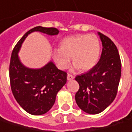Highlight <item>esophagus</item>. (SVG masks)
Here are the masks:
<instances>
[{
	"label": "esophagus",
	"mask_w": 132,
	"mask_h": 132,
	"mask_svg": "<svg viewBox=\"0 0 132 132\" xmlns=\"http://www.w3.org/2000/svg\"><path fill=\"white\" fill-rule=\"evenodd\" d=\"M74 78H75V77H74V75H71V74L69 73L68 75H67V79H68L69 81H70V80H72Z\"/></svg>",
	"instance_id": "34e87169"
}]
</instances>
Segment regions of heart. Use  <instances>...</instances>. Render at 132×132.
Segmentation results:
<instances>
[{
  "instance_id": "b5f03b06",
  "label": "heart",
  "mask_w": 132,
  "mask_h": 132,
  "mask_svg": "<svg viewBox=\"0 0 132 132\" xmlns=\"http://www.w3.org/2000/svg\"><path fill=\"white\" fill-rule=\"evenodd\" d=\"M100 54V43L96 35L79 34L65 38L60 49L53 52V57L61 69L70 64V58L76 68L87 71L96 65Z\"/></svg>"
}]
</instances>
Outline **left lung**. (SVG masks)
<instances>
[{"instance_id": "8db88e82", "label": "left lung", "mask_w": 132, "mask_h": 132, "mask_svg": "<svg viewBox=\"0 0 132 132\" xmlns=\"http://www.w3.org/2000/svg\"><path fill=\"white\" fill-rule=\"evenodd\" d=\"M102 52L97 64L89 71L75 77L79 89L75 101L84 112L97 114L112 103L117 94L121 77L119 51L112 40L98 32Z\"/></svg>"}]
</instances>
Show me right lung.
Returning <instances> with one entry per match:
<instances>
[{"mask_svg": "<svg viewBox=\"0 0 132 132\" xmlns=\"http://www.w3.org/2000/svg\"><path fill=\"white\" fill-rule=\"evenodd\" d=\"M40 31L48 35H57L55 27L41 26L30 29L23 36L12 50L10 63V81L12 94L20 106L32 115H42L54 105L57 93L67 80V73L58 69L50 62L39 69H31L23 66L18 52L27 35Z\"/></svg>", "mask_w": 132, "mask_h": 132, "instance_id": "right-lung-1", "label": "right lung"}]
</instances>
